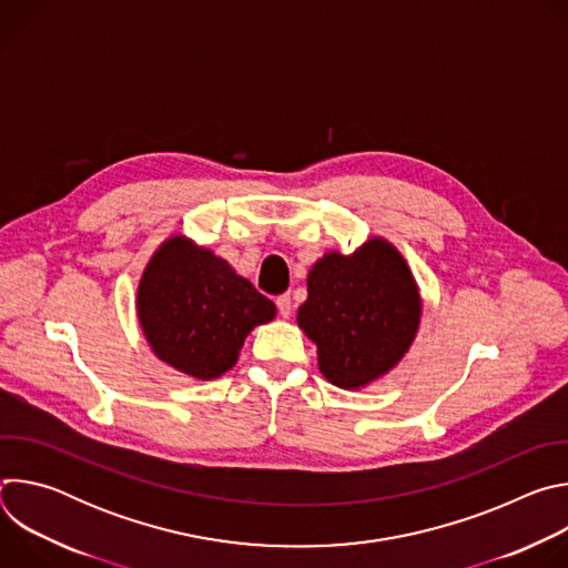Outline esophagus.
Instances as JSON below:
<instances>
[{
	"label": "esophagus",
	"instance_id": "esophagus-1",
	"mask_svg": "<svg viewBox=\"0 0 568 568\" xmlns=\"http://www.w3.org/2000/svg\"><path fill=\"white\" fill-rule=\"evenodd\" d=\"M276 307H278V314H281L283 318H287V316L292 314V310H294L290 294H283V296H278V298H276Z\"/></svg>",
	"mask_w": 568,
	"mask_h": 568
}]
</instances>
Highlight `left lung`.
Returning a JSON list of instances; mask_svg holds the SVG:
<instances>
[{"instance_id":"obj_1","label":"left lung","mask_w":568,"mask_h":568,"mask_svg":"<svg viewBox=\"0 0 568 568\" xmlns=\"http://www.w3.org/2000/svg\"><path fill=\"white\" fill-rule=\"evenodd\" d=\"M423 301L402 254L371 237L344 256L328 252L307 274L298 328L316 344L318 371L339 388L386 375L416 339Z\"/></svg>"}]
</instances>
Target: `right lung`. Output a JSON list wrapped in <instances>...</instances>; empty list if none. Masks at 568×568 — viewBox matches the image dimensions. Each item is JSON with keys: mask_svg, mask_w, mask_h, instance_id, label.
Returning <instances> with one entry per match:
<instances>
[{"mask_svg": "<svg viewBox=\"0 0 568 568\" xmlns=\"http://www.w3.org/2000/svg\"><path fill=\"white\" fill-rule=\"evenodd\" d=\"M136 314L161 362L213 379L235 366L247 335L276 316V305L211 250L173 235L143 270Z\"/></svg>", "mask_w": 568, "mask_h": 568, "instance_id": "add662e5", "label": "right lung"}]
</instances>
